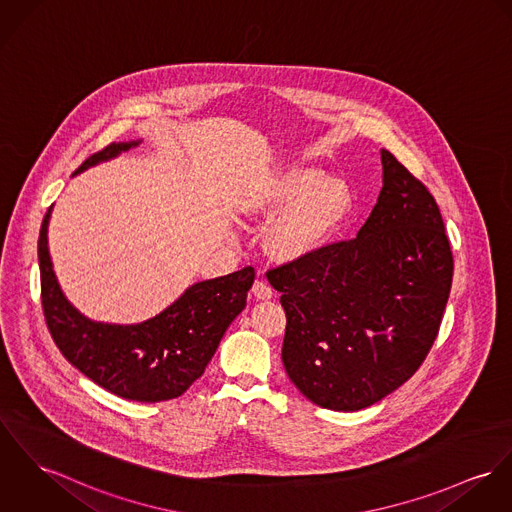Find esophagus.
<instances>
[{
  "instance_id": "1",
  "label": "esophagus",
  "mask_w": 512,
  "mask_h": 512,
  "mask_svg": "<svg viewBox=\"0 0 512 512\" xmlns=\"http://www.w3.org/2000/svg\"><path fill=\"white\" fill-rule=\"evenodd\" d=\"M252 295L256 299H260V301H268V299H272L274 291H272V287L264 279L258 278L254 281V285H252Z\"/></svg>"
}]
</instances>
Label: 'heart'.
Segmentation results:
<instances>
[{
	"instance_id": "1",
	"label": "heart",
	"mask_w": 512,
	"mask_h": 512,
	"mask_svg": "<svg viewBox=\"0 0 512 512\" xmlns=\"http://www.w3.org/2000/svg\"><path fill=\"white\" fill-rule=\"evenodd\" d=\"M354 207L350 186L313 166H285L262 178L240 199L244 219L276 217L266 231V250L279 262L321 252Z\"/></svg>"
}]
</instances>
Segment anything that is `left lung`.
<instances>
[{"mask_svg": "<svg viewBox=\"0 0 512 512\" xmlns=\"http://www.w3.org/2000/svg\"><path fill=\"white\" fill-rule=\"evenodd\" d=\"M381 164L383 187L356 238L268 272L287 317L283 368L330 411L372 407L419 370L452 287L434 197L385 148Z\"/></svg>", "mask_w": 512, "mask_h": 512, "instance_id": "obj_1", "label": "left lung"}]
</instances>
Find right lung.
Listing matches in <instances>:
<instances>
[{
    "mask_svg": "<svg viewBox=\"0 0 512 512\" xmlns=\"http://www.w3.org/2000/svg\"><path fill=\"white\" fill-rule=\"evenodd\" d=\"M140 142L109 144L90 156L74 176L137 148ZM50 215L52 207L39 234V268L43 311L58 350L76 370L117 397L140 403L180 397L203 375L223 334L246 307L254 268L197 281L172 305L142 323L92 321L66 299L54 274L48 250Z\"/></svg>",
    "mask_w": 512,
    "mask_h": 512,
    "instance_id": "obj_1",
    "label": "right lung"
}]
</instances>
